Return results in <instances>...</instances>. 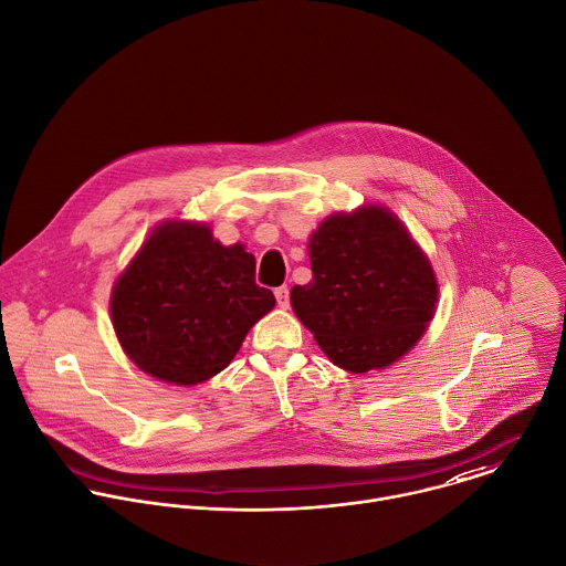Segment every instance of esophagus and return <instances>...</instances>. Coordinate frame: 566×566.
Wrapping results in <instances>:
<instances>
[{"label":"esophagus","mask_w":566,"mask_h":566,"mask_svg":"<svg viewBox=\"0 0 566 566\" xmlns=\"http://www.w3.org/2000/svg\"><path fill=\"white\" fill-rule=\"evenodd\" d=\"M274 296H276V303H279V307H290V287L287 285H281V287H276L274 290Z\"/></svg>","instance_id":"esophagus-1"}]
</instances>
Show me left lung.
<instances>
[{"instance_id": "1", "label": "left lung", "mask_w": 566, "mask_h": 566, "mask_svg": "<svg viewBox=\"0 0 566 566\" xmlns=\"http://www.w3.org/2000/svg\"><path fill=\"white\" fill-rule=\"evenodd\" d=\"M312 281L292 307L334 365L381 369L423 334L437 303L432 268L399 219L379 206L332 214L310 239Z\"/></svg>"}]
</instances>
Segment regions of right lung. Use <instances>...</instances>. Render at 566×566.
Listing matches in <instances>:
<instances>
[{"mask_svg":"<svg viewBox=\"0 0 566 566\" xmlns=\"http://www.w3.org/2000/svg\"><path fill=\"white\" fill-rule=\"evenodd\" d=\"M254 270L243 245H221L206 226H158L112 294L125 354L149 376L182 386L217 376L276 303Z\"/></svg>","mask_w":566,"mask_h":566,"instance_id":"1","label":"right lung"}]
</instances>
